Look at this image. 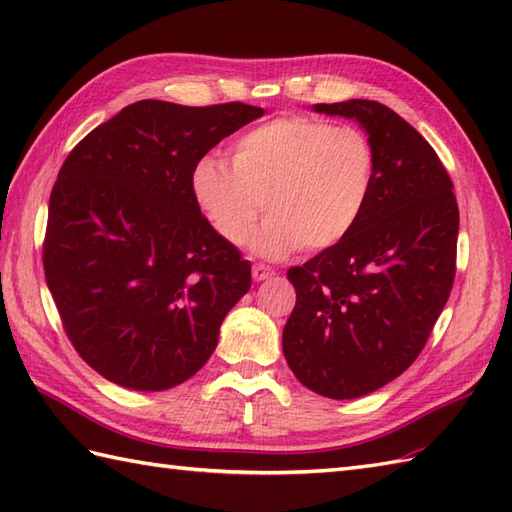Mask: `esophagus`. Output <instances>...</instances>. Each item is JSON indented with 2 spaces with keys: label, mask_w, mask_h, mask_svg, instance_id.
I'll return each mask as SVG.
<instances>
[{
  "label": "esophagus",
  "mask_w": 512,
  "mask_h": 512,
  "mask_svg": "<svg viewBox=\"0 0 512 512\" xmlns=\"http://www.w3.org/2000/svg\"><path fill=\"white\" fill-rule=\"evenodd\" d=\"M273 275H275L273 268H268L264 264H255L253 266V279L255 281H266V279H270Z\"/></svg>",
  "instance_id": "34e87169"
}]
</instances>
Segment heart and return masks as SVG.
Instances as JSON below:
<instances>
[{"instance_id":"b5f03b06","label":"heart","mask_w":512,"mask_h":512,"mask_svg":"<svg viewBox=\"0 0 512 512\" xmlns=\"http://www.w3.org/2000/svg\"><path fill=\"white\" fill-rule=\"evenodd\" d=\"M374 173V147L361 129L279 116L235 140L231 165L198 160L191 191L217 237L235 248L264 209L255 250L279 259L299 246L319 253L345 242L363 220Z\"/></svg>"}]
</instances>
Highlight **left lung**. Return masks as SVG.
I'll use <instances>...</instances> for the list:
<instances>
[{
	"instance_id": "obj_1",
	"label": "left lung",
	"mask_w": 512,
	"mask_h": 512,
	"mask_svg": "<svg viewBox=\"0 0 512 512\" xmlns=\"http://www.w3.org/2000/svg\"><path fill=\"white\" fill-rule=\"evenodd\" d=\"M312 110L365 129L374 189L345 242L288 270L297 303L281 345L301 385L350 400L391 383L422 352L453 288L460 211L438 154L394 110L365 99Z\"/></svg>"
}]
</instances>
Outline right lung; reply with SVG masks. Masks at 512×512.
<instances>
[{"label": "right lung", "mask_w": 512, "mask_h": 512, "mask_svg": "<svg viewBox=\"0 0 512 512\" xmlns=\"http://www.w3.org/2000/svg\"><path fill=\"white\" fill-rule=\"evenodd\" d=\"M262 107L138 101L65 158L43 242L46 284L74 350L112 383L165 391L209 361L250 290V264L217 237L191 173Z\"/></svg>", "instance_id": "1"}]
</instances>
